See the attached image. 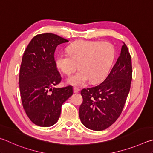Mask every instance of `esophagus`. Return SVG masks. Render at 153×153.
<instances>
[{
	"mask_svg": "<svg viewBox=\"0 0 153 153\" xmlns=\"http://www.w3.org/2000/svg\"><path fill=\"white\" fill-rule=\"evenodd\" d=\"M73 91H74V93H78L79 91V88L74 87L73 88Z\"/></svg>",
	"mask_w": 153,
	"mask_h": 153,
	"instance_id": "34e87169",
	"label": "esophagus"
}]
</instances>
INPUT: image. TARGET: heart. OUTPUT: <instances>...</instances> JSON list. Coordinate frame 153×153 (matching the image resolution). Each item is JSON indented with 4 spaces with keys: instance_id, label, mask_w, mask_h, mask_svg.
Returning a JSON list of instances; mask_svg holds the SVG:
<instances>
[{
    "instance_id": "b5f03b06",
    "label": "heart",
    "mask_w": 153,
    "mask_h": 153,
    "mask_svg": "<svg viewBox=\"0 0 153 153\" xmlns=\"http://www.w3.org/2000/svg\"><path fill=\"white\" fill-rule=\"evenodd\" d=\"M68 53L60 52L56 64L64 74L80 71L67 79L69 84L81 86L89 81L100 82L108 74L115 56L113 45L108 42L80 40L67 47Z\"/></svg>"
}]
</instances>
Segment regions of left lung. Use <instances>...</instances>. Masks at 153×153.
<instances>
[{"label": "left lung", "instance_id": "obj_1", "mask_svg": "<svg viewBox=\"0 0 153 153\" xmlns=\"http://www.w3.org/2000/svg\"><path fill=\"white\" fill-rule=\"evenodd\" d=\"M132 79V59L124 43L121 53L106 79L97 86L81 90L83 101L79 117L82 124L95 131L113 124L122 114Z\"/></svg>", "mask_w": 153, "mask_h": 153}]
</instances>
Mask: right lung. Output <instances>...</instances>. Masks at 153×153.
Returning <instances> with one entry per match:
<instances>
[{
  "instance_id": "add662e5",
  "label": "right lung",
  "mask_w": 153,
  "mask_h": 153,
  "mask_svg": "<svg viewBox=\"0 0 153 153\" xmlns=\"http://www.w3.org/2000/svg\"><path fill=\"white\" fill-rule=\"evenodd\" d=\"M68 40L46 33L33 37L24 52L19 84L22 105L27 116L36 125L55 124L63 103L73 94L72 87L55 88L62 81L56 67V47Z\"/></svg>"
}]
</instances>
